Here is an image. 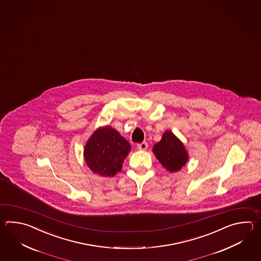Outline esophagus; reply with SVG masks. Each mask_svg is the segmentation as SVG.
<instances>
[{
    "label": "esophagus",
    "mask_w": 261,
    "mask_h": 261,
    "mask_svg": "<svg viewBox=\"0 0 261 261\" xmlns=\"http://www.w3.org/2000/svg\"><path fill=\"white\" fill-rule=\"evenodd\" d=\"M147 147H148V144L146 142H143L141 144H137V148L139 150H146Z\"/></svg>",
    "instance_id": "esophagus-1"
}]
</instances>
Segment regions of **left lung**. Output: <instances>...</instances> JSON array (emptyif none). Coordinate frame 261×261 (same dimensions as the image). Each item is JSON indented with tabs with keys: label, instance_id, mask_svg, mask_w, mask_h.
<instances>
[{
	"label": "left lung",
	"instance_id": "left-lung-1",
	"mask_svg": "<svg viewBox=\"0 0 261 261\" xmlns=\"http://www.w3.org/2000/svg\"><path fill=\"white\" fill-rule=\"evenodd\" d=\"M153 152L161 165L171 172L180 171L189 161L183 143L170 130L163 133L161 141L154 145Z\"/></svg>",
	"mask_w": 261,
	"mask_h": 261
}]
</instances>
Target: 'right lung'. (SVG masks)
I'll return each instance as SVG.
<instances>
[{
	"label": "right lung",
	"instance_id": "1",
	"mask_svg": "<svg viewBox=\"0 0 261 261\" xmlns=\"http://www.w3.org/2000/svg\"><path fill=\"white\" fill-rule=\"evenodd\" d=\"M130 148L128 141L117 129L106 126L90 136L84 148V158L94 173L112 177L121 171Z\"/></svg>",
	"mask_w": 261,
	"mask_h": 261
}]
</instances>
